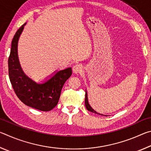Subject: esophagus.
Listing matches in <instances>:
<instances>
[{
    "label": "esophagus",
    "instance_id": "1",
    "mask_svg": "<svg viewBox=\"0 0 151 151\" xmlns=\"http://www.w3.org/2000/svg\"><path fill=\"white\" fill-rule=\"evenodd\" d=\"M73 73L75 74L81 73L82 71H83V66H82L81 64H76V65L73 66Z\"/></svg>",
    "mask_w": 151,
    "mask_h": 151
}]
</instances>
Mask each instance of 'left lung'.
<instances>
[{
    "instance_id": "left-lung-1",
    "label": "left lung",
    "mask_w": 151,
    "mask_h": 151,
    "mask_svg": "<svg viewBox=\"0 0 151 151\" xmlns=\"http://www.w3.org/2000/svg\"><path fill=\"white\" fill-rule=\"evenodd\" d=\"M85 106L86 109L88 110V111H91L92 112H93V113H95V114H100V115H103V116H107L108 115H105V114H101V113H99L98 112H96V111H94V110L92 108L91 106L90 105V104L88 103V94H87V92H85Z\"/></svg>"
}]
</instances>
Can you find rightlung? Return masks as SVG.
I'll return each instance as SVG.
<instances>
[{"label": "right lung", "instance_id": "obj_1", "mask_svg": "<svg viewBox=\"0 0 151 151\" xmlns=\"http://www.w3.org/2000/svg\"><path fill=\"white\" fill-rule=\"evenodd\" d=\"M26 24L19 28L12 40L8 60L9 78L17 96L24 104L49 111L58 104L64 84L72 75V68L56 71L42 83H37L29 77L22 70L18 56V42Z\"/></svg>", "mask_w": 151, "mask_h": 151}]
</instances>
